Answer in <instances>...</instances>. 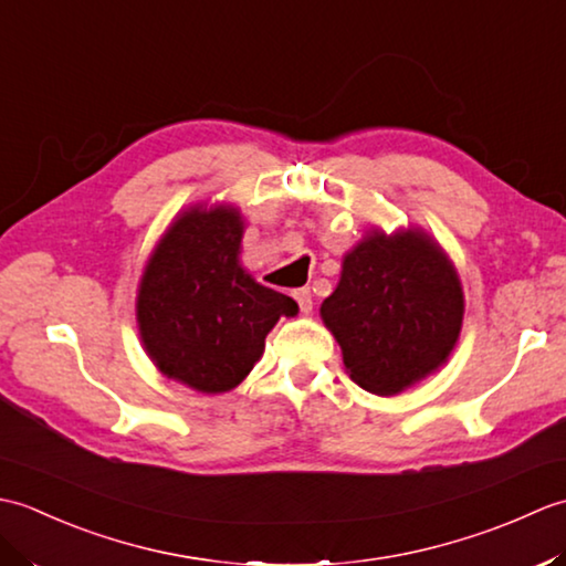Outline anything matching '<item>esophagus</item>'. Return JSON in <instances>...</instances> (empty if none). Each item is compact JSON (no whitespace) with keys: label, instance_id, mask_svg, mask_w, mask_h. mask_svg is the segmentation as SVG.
Returning a JSON list of instances; mask_svg holds the SVG:
<instances>
[{"label":"esophagus","instance_id":"obj_1","mask_svg":"<svg viewBox=\"0 0 566 566\" xmlns=\"http://www.w3.org/2000/svg\"><path fill=\"white\" fill-rule=\"evenodd\" d=\"M294 298H296V304H298V308L304 311V314H308L311 308H314V298H311V290H294Z\"/></svg>","mask_w":566,"mask_h":566}]
</instances>
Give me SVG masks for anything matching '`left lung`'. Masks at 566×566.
Wrapping results in <instances>:
<instances>
[{"instance_id":"left-lung-1","label":"left lung","mask_w":566,"mask_h":566,"mask_svg":"<svg viewBox=\"0 0 566 566\" xmlns=\"http://www.w3.org/2000/svg\"><path fill=\"white\" fill-rule=\"evenodd\" d=\"M462 286L423 231H371L343 260L321 318L365 391L391 396L436 371L460 338Z\"/></svg>"}]
</instances>
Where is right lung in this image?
Segmentation results:
<instances>
[{"mask_svg": "<svg viewBox=\"0 0 566 566\" xmlns=\"http://www.w3.org/2000/svg\"><path fill=\"white\" fill-rule=\"evenodd\" d=\"M243 221L233 207L185 211L153 250L138 290V328L165 377L203 394L238 387L255 367L292 296L240 268Z\"/></svg>", "mask_w": 566, "mask_h": 566, "instance_id": "obj_1", "label": "right lung"}]
</instances>
